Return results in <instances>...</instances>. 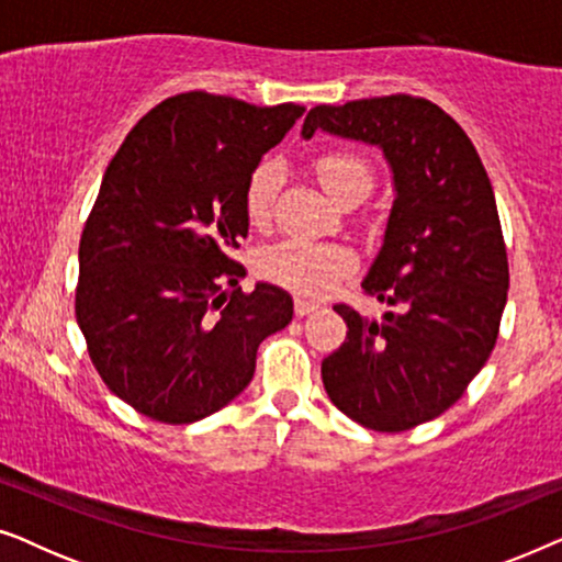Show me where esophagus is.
I'll list each match as a JSON object with an SVG mask.
<instances>
[{"label":"esophagus","mask_w":562,"mask_h":562,"mask_svg":"<svg viewBox=\"0 0 562 562\" xmlns=\"http://www.w3.org/2000/svg\"><path fill=\"white\" fill-rule=\"evenodd\" d=\"M317 310H322V306L314 304V302H306V299H296V302H294L296 317H306V314H312V312H317Z\"/></svg>","instance_id":"34e87169"}]
</instances>
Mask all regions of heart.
<instances>
[{"instance_id": "obj_1", "label": "heart", "mask_w": 562, "mask_h": 562, "mask_svg": "<svg viewBox=\"0 0 562 562\" xmlns=\"http://www.w3.org/2000/svg\"><path fill=\"white\" fill-rule=\"evenodd\" d=\"M317 173L322 187L337 202L371 191L373 171L363 158L348 150H329L317 158ZM281 160L266 156L252 166L245 181V217L250 225L263 227L273 214L276 191L281 187ZM258 271L263 279L294 291L299 296H322L329 286H335L352 268V252L345 245L306 240V237H283L258 252Z\"/></svg>"}]
</instances>
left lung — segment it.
<instances>
[{
	"label": "left lung",
	"mask_w": 562,
	"mask_h": 562,
	"mask_svg": "<svg viewBox=\"0 0 562 562\" xmlns=\"http://www.w3.org/2000/svg\"><path fill=\"white\" fill-rule=\"evenodd\" d=\"M314 130L379 145L394 171L383 248L363 291L383 319L335 304L345 342L322 360L327 396L375 432H404L450 409L494 350L509 260L494 189L465 130L422 97L391 94L310 110Z\"/></svg>",
	"instance_id": "8db88e82"
}]
</instances>
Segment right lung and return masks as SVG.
Masks as SVG:
<instances>
[{
    "mask_svg": "<svg viewBox=\"0 0 562 562\" xmlns=\"http://www.w3.org/2000/svg\"><path fill=\"white\" fill-rule=\"evenodd\" d=\"M304 106L187 91L153 106L106 166L79 243V322L106 389L164 425L227 406L258 345L291 322L271 283L243 291L245 181Z\"/></svg>",
    "mask_w": 562,
    "mask_h": 562,
    "instance_id": "add662e5",
    "label": "right lung"
}]
</instances>
